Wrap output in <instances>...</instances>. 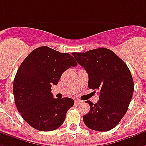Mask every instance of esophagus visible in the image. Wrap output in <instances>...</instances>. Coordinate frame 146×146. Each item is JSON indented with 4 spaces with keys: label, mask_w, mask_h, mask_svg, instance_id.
Here are the masks:
<instances>
[{
    "label": "esophagus",
    "mask_w": 146,
    "mask_h": 146,
    "mask_svg": "<svg viewBox=\"0 0 146 146\" xmlns=\"http://www.w3.org/2000/svg\"><path fill=\"white\" fill-rule=\"evenodd\" d=\"M75 103L77 104H80L83 103V101H82V100H75Z\"/></svg>",
    "instance_id": "obj_1"
}]
</instances>
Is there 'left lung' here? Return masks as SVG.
Listing matches in <instances>:
<instances>
[{"instance_id": "left-lung-1", "label": "left lung", "mask_w": 146, "mask_h": 146, "mask_svg": "<svg viewBox=\"0 0 146 146\" xmlns=\"http://www.w3.org/2000/svg\"><path fill=\"white\" fill-rule=\"evenodd\" d=\"M76 62L86 70L90 89L99 90V100L90 106L83 119L87 128L98 131L114 128L127 112L134 92V82L127 65L114 52L99 48L73 52Z\"/></svg>"}]
</instances>
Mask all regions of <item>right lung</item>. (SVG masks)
I'll return each instance as SVG.
<instances>
[{"instance_id":"right-lung-1","label":"right lung","mask_w":146,"mask_h":146,"mask_svg":"<svg viewBox=\"0 0 146 146\" xmlns=\"http://www.w3.org/2000/svg\"><path fill=\"white\" fill-rule=\"evenodd\" d=\"M76 66L70 54L47 46L34 49L21 62L14 80L13 93L18 112L32 128L50 131L64 122L74 100L53 98L51 87L57 85L64 71Z\"/></svg>"}]
</instances>
